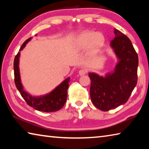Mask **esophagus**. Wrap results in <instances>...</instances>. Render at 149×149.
Returning a JSON list of instances; mask_svg holds the SVG:
<instances>
[{
	"mask_svg": "<svg viewBox=\"0 0 149 149\" xmlns=\"http://www.w3.org/2000/svg\"><path fill=\"white\" fill-rule=\"evenodd\" d=\"M87 70H85V69H82V70H80L79 71V75H84L85 74H87Z\"/></svg>",
	"mask_w": 149,
	"mask_h": 149,
	"instance_id": "obj_1",
	"label": "esophagus"
}]
</instances>
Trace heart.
<instances>
[{
	"label": "heart",
	"mask_w": 149,
	"mask_h": 149,
	"mask_svg": "<svg viewBox=\"0 0 149 149\" xmlns=\"http://www.w3.org/2000/svg\"><path fill=\"white\" fill-rule=\"evenodd\" d=\"M104 43V37L102 33L93 31H85L77 37L75 49L77 51L86 50L90 47L92 52L99 50Z\"/></svg>",
	"instance_id": "b5f03b06"
}]
</instances>
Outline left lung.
Masks as SVG:
<instances>
[{"label":"left lung","instance_id":"8db88e82","mask_svg":"<svg viewBox=\"0 0 149 149\" xmlns=\"http://www.w3.org/2000/svg\"><path fill=\"white\" fill-rule=\"evenodd\" d=\"M114 33L110 47L118 58L114 70L105 76L89 73L93 104L104 112L125 104L137 83V52L126 35L116 29Z\"/></svg>","mask_w":149,"mask_h":149}]
</instances>
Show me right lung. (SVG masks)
Segmentation results:
<instances>
[{
    "mask_svg": "<svg viewBox=\"0 0 149 149\" xmlns=\"http://www.w3.org/2000/svg\"><path fill=\"white\" fill-rule=\"evenodd\" d=\"M31 39V37H30L24 42V44L20 48L19 51L24 49L26 44ZM19 56L20 52H18L15 57L14 61V81L17 89L19 91L22 97L26 100L27 104L31 107L33 108L35 110L45 112H56V111L61 109L66 102L68 97L67 90L68 89L70 77L66 78L54 89L48 94L39 96V97L31 96L24 89V87L22 84L19 68Z\"/></svg>",
    "mask_w": 149,
    "mask_h": 149,
    "instance_id": "right-lung-1",
    "label": "right lung"
}]
</instances>
